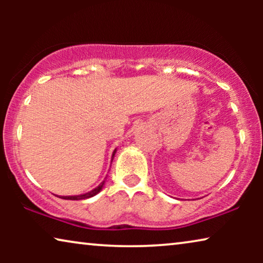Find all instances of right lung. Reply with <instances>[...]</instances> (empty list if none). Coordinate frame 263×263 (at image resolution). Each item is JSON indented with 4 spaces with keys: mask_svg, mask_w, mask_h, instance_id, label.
I'll list each match as a JSON object with an SVG mask.
<instances>
[{
    "mask_svg": "<svg viewBox=\"0 0 263 263\" xmlns=\"http://www.w3.org/2000/svg\"><path fill=\"white\" fill-rule=\"evenodd\" d=\"M115 153H116V149H115L114 153H112V159L115 157ZM105 179H104V181L100 183V184L97 186V188H95L93 190H91V192H88L86 194H81V195H74V196H59V197H61V199H63V200H85V199H88V197H92V196L97 195V194H98L100 190L103 189V185H104V183H105Z\"/></svg>",
    "mask_w": 263,
    "mask_h": 263,
    "instance_id": "1",
    "label": "right lung"
}]
</instances>
